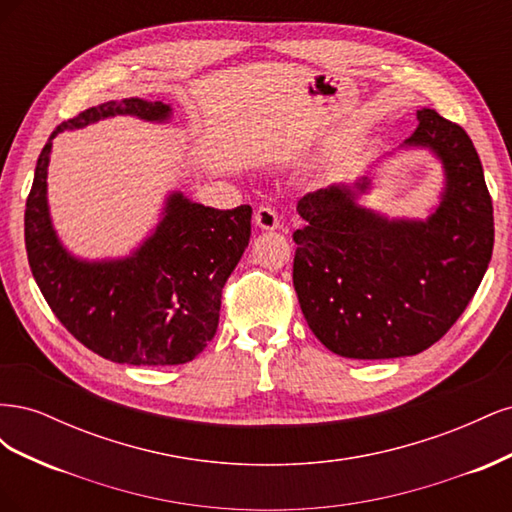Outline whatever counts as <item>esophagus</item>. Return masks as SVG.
Returning a JSON list of instances; mask_svg holds the SVG:
<instances>
[{
  "mask_svg": "<svg viewBox=\"0 0 512 512\" xmlns=\"http://www.w3.org/2000/svg\"><path fill=\"white\" fill-rule=\"evenodd\" d=\"M254 222L262 230H275V228L284 230L286 228L284 222L280 220V215H277V211L273 207H258L256 213H254Z\"/></svg>",
  "mask_w": 512,
  "mask_h": 512,
  "instance_id": "34e87169",
  "label": "esophagus"
}]
</instances>
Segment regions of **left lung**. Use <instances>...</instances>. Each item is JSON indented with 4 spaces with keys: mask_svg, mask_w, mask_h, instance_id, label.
<instances>
[{
    "mask_svg": "<svg viewBox=\"0 0 512 512\" xmlns=\"http://www.w3.org/2000/svg\"><path fill=\"white\" fill-rule=\"evenodd\" d=\"M404 147L442 162L444 192L427 220H389L361 207L369 177L305 194L294 230L292 284L309 329L346 359L427 350L472 301L493 252V205L478 153L457 123L416 113Z\"/></svg>",
    "mask_w": 512,
    "mask_h": 512,
    "instance_id": "left-lung-1",
    "label": "left lung"
}]
</instances>
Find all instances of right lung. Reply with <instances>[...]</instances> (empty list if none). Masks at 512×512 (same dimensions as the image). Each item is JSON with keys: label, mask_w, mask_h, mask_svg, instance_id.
Returning <instances> with one entry per match:
<instances>
[{"label": "right lung", "mask_w": 512, "mask_h": 512, "mask_svg": "<svg viewBox=\"0 0 512 512\" xmlns=\"http://www.w3.org/2000/svg\"><path fill=\"white\" fill-rule=\"evenodd\" d=\"M115 115L162 123L170 119V106L111 100L55 128L27 196V260L53 314L91 352L123 365H181L218 331L222 288L250 243L252 207L220 211L173 192L160 224L134 254L117 260L72 256L57 237L46 200L53 138Z\"/></svg>", "instance_id": "right-lung-1"}]
</instances>
